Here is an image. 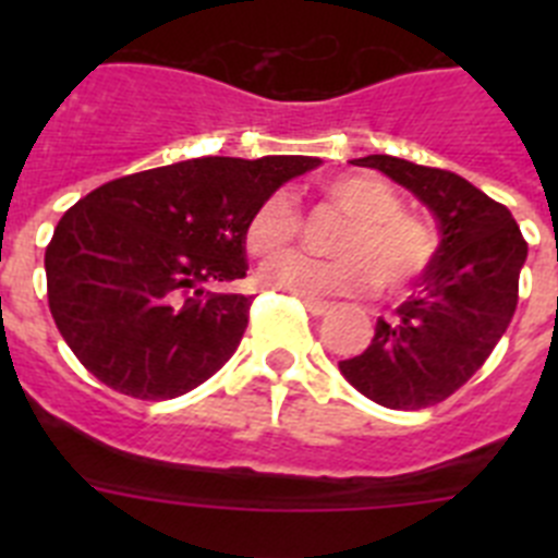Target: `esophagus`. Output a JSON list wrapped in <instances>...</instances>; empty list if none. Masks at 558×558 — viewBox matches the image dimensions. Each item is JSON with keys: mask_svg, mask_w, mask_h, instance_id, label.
<instances>
[{"mask_svg": "<svg viewBox=\"0 0 558 558\" xmlns=\"http://www.w3.org/2000/svg\"><path fill=\"white\" fill-rule=\"evenodd\" d=\"M304 307L310 310V315H327L332 310V302H324V299H310V295H302Z\"/></svg>", "mask_w": 558, "mask_h": 558, "instance_id": "esophagus-1", "label": "esophagus"}]
</instances>
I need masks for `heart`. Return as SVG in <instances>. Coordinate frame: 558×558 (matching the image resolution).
<instances>
[{"label": "heart", "instance_id": "heart-1", "mask_svg": "<svg viewBox=\"0 0 558 558\" xmlns=\"http://www.w3.org/2000/svg\"><path fill=\"white\" fill-rule=\"evenodd\" d=\"M324 195L349 218L332 245L338 259L279 256L263 270L268 288L318 299L360 293L377 282L383 293L397 295L425 274L436 251V236L416 218L399 211L391 186L366 172H349L324 181ZM299 226V209L288 192H270L251 211L245 245L254 256L268 259L293 245Z\"/></svg>", "mask_w": 558, "mask_h": 558}]
</instances>
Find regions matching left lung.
Listing matches in <instances>:
<instances>
[{"mask_svg": "<svg viewBox=\"0 0 558 558\" xmlns=\"http://www.w3.org/2000/svg\"><path fill=\"white\" fill-rule=\"evenodd\" d=\"M413 192L438 223V248L422 290L377 318L368 349L340 360V374L363 397L391 411L445 402L486 363L517 310L529 256L511 211L456 172L393 156L354 159Z\"/></svg>", "mask_w": 558, "mask_h": 558, "instance_id": "obj_1", "label": "left lung"}]
</instances>
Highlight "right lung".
I'll return each instance as SVG.
<instances>
[{"mask_svg": "<svg viewBox=\"0 0 558 558\" xmlns=\"http://www.w3.org/2000/svg\"><path fill=\"white\" fill-rule=\"evenodd\" d=\"M313 156L175 161L108 181L58 220L44 254L69 349L113 391L172 399L223 368L248 327L245 223Z\"/></svg>", "mask_w": 558, "mask_h": 558, "instance_id": "obj_1", "label": "right lung"}]
</instances>
